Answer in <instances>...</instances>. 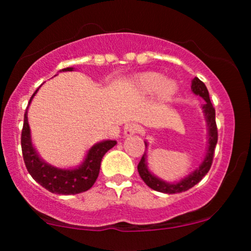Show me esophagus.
I'll return each instance as SVG.
<instances>
[{
  "mask_svg": "<svg viewBox=\"0 0 251 251\" xmlns=\"http://www.w3.org/2000/svg\"><path fill=\"white\" fill-rule=\"evenodd\" d=\"M138 131H139V126H138L137 124L128 123L126 124L125 127H124V135H125V137H131V135L137 133Z\"/></svg>",
  "mask_w": 251,
  "mask_h": 251,
  "instance_id": "1",
  "label": "esophagus"
}]
</instances>
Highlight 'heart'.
<instances>
[{
    "label": "heart",
    "instance_id": "heart-1",
    "mask_svg": "<svg viewBox=\"0 0 251 251\" xmlns=\"http://www.w3.org/2000/svg\"><path fill=\"white\" fill-rule=\"evenodd\" d=\"M131 87L139 94L154 93L160 102H169L178 92V85L170 77H163L155 72H145L135 75L131 80Z\"/></svg>",
    "mask_w": 251,
    "mask_h": 251
}]
</instances>
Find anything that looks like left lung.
I'll return each instance as SVG.
<instances>
[{"instance_id":"8db88e82","label":"left lung","mask_w":251,"mask_h":251,"mask_svg":"<svg viewBox=\"0 0 251 251\" xmlns=\"http://www.w3.org/2000/svg\"><path fill=\"white\" fill-rule=\"evenodd\" d=\"M191 89L196 96H200L201 98H203L204 101H205L201 105V111H203L204 119H205L206 123V128H208V148H206L205 155H204V159L201 160L200 166H198L195 171H192L191 174L186 176V177H184L183 179L171 183V181L160 179L159 177H157V176H154L151 171H150L148 160H146L148 159L146 152L144 153L139 164H138V172H139L142 179L145 181L146 185H148L149 188L155 190V191L163 192V194H178V192H183L191 189L192 186L196 185V184L200 183L201 178L208 174L210 168H211L215 148L218 139L217 126H216L215 119V108L214 106H212L211 101H210L208 88H206L204 82H201L198 77H195V79L192 80ZM148 142H145L146 150H148Z\"/></svg>"}]
</instances>
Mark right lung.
Instances as JSON below:
<instances>
[{
	"label": "right lung",
	"instance_id": "1",
	"mask_svg": "<svg viewBox=\"0 0 251 251\" xmlns=\"http://www.w3.org/2000/svg\"><path fill=\"white\" fill-rule=\"evenodd\" d=\"M73 67L63 68L60 72H72ZM39 91L36 89L29 100V105ZM28 105V107H29ZM28 107L25 113V123L21 134V146L24 160L31 177L35 179L40 185L47 189L48 191L57 195H76L80 192L87 191L96 183L99 176L100 165H101L102 157L108 150L116 145V140H102L94 144L88 150L85 158L76 168L60 169L50 165L46 160H43L37 151L34 148L31 142L30 127L28 124Z\"/></svg>",
	"mask_w": 251,
	"mask_h": 251
}]
</instances>
